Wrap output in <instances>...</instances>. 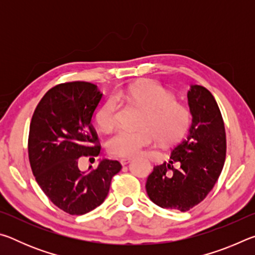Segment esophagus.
Returning <instances> with one entry per match:
<instances>
[{"label":"esophagus","mask_w":255,"mask_h":255,"mask_svg":"<svg viewBox=\"0 0 255 255\" xmlns=\"http://www.w3.org/2000/svg\"><path fill=\"white\" fill-rule=\"evenodd\" d=\"M130 161H131L130 157H124L120 159V163H122V165H126V164H128Z\"/></svg>","instance_id":"esophagus-1"}]
</instances>
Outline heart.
I'll return each mask as SVG.
<instances>
[{
	"label": "heart",
	"instance_id": "heart-1",
	"mask_svg": "<svg viewBox=\"0 0 255 255\" xmlns=\"http://www.w3.org/2000/svg\"><path fill=\"white\" fill-rule=\"evenodd\" d=\"M99 108L96 120L103 130H110L117 123L118 101H127L144 110L140 126L144 128L119 129L108 141L109 152L119 157L133 156L155 139L163 144L174 143L182 137L190 125L189 108L175 100L174 94L159 82L146 80L119 88Z\"/></svg>",
	"mask_w": 255,
	"mask_h": 255
}]
</instances>
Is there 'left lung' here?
Segmentation results:
<instances>
[{"label":"left lung","mask_w":255,"mask_h":255,"mask_svg":"<svg viewBox=\"0 0 255 255\" xmlns=\"http://www.w3.org/2000/svg\"><path fill=\"white\" fill-rule=\"evenodd\" d=\"M188 103L192 124L185 139L176 144L170 162L154 166L146 191L154 204L187 211L200 204L213 190L226 158V132L217 102L208 90L191 85ZM179 161L175 169L173 163Z\"/></svg>","instance_id":"8db88e82"}]
</instances>
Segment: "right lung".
<instances>
[{
  "mask_svg": "<svg viewBox=\"0 0 255 255\" xmlns=\"http://www.w3.org/2000/svg\"><path fill=\"white\" fill-rule=\"evenodd\" d=\"M102 98L97 85L74 81L47 92L32 115L28 138L29 162L37 183L59 209L84 215L105 201L118 161L102 159L96 170L82 172L81 156H98L101 145L91 123Z\"/></svg>",
  "mask_w": 255,
  "mask_h": 255,
  "instance_id": "add662e5",
  "label": "right lung"
}]
</instances>
